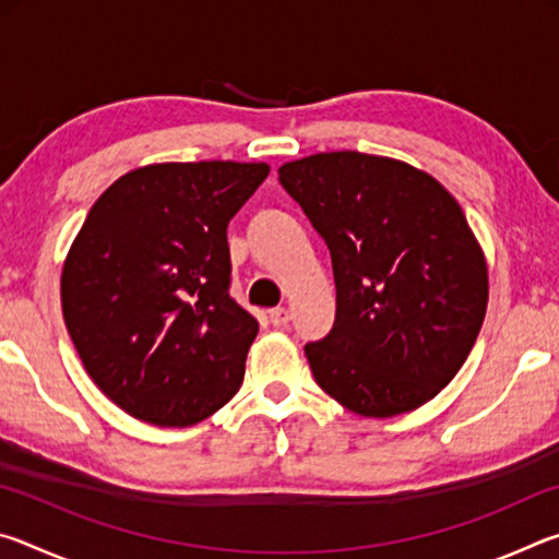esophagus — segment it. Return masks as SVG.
<instances>
[{"mask_svg":"<svg viewBox=\"0 0 559 559\" xmlns=\"http://www.w3.org/2000/svg\"><path fill=\"white\" fill-rule=\"evenodd\" d=\"M269 320H271V325H276V328H281V325H286L288 320H290V313L286 308H273V310H269Z\"/></svg>","mask_w":559,"mask_h":559,"instance_id":"1","label":"esophagus"}]
</instances>
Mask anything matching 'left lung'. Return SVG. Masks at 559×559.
<instances>
[{
  "instance_id": "obj_1",
  "label": "left lung",
  "mask_w": 559,
  "mask_h": 559,
  "mask_svg": "<svg viewBox=\"0 0 559 559\" xmlns=\"http://www.w3.org/2000/svg\"><path fill=\"white\" fill-rule=\"evenodd\" d=\"M278 179L333 257L335 325L306 345L320 390L370 419L419 409L486 318L488 263L466 214L424 169L355 150L293 159Z\"/></svg>"
}]
</instances>
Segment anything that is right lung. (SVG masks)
Returning a JSON list of instances; mask_svg holds the SVG:
<instances>
[{
    "mask_svg": "<svg viewBox=\"0 0 559 559\" xmlns=\"http://www.w3.org/2000/svg\"><path fill=\"white\" fill-rule=\"evenodd\" d=\"M266 163H155L118 177L75 234L61 308L83 367L122 412L192 427L239 392L259 323L229 298L226 226Z\"/></svg>",
    "mask_w": 559,
    "mask_h": 559,
    "instance_id": "obj_1",
    "label": "right lung"
}]
</instances>
